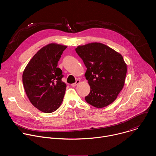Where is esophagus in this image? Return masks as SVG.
I'll return each instance as SVG.
<instances>
[{
	"mask_svg": "<svg viewBox=\"0 0 156 156\" xmlns=\"http://www.w3.org/2000/svg\"><path fill=\"white\" fill-rule=\"evenodd\" d=\"M80 83V80H77L75 83L72 84V86H76L78 84H79Z\"/></svg>",
	"mask_w": 156,
	"mask_h": 156,
	"instance_id": "esophagus-1",
	"label": "esophagus"
}]
</instances>
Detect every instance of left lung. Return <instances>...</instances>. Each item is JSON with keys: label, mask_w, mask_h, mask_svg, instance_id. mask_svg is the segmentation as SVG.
Here are the masks:
<instances>
[{"label": "left lung", "mask_w": 156, "mask_h": 156, "mask_svg": "<svg viewBox=\"0 0 156 156\" xmlns=\"http://www.w3.org/2000/svg\"><path fill=\"white\" fill-rule=\"evenodd\" d=\"M75 51L87 68L84 76L91 90L86 101L97 108L112 103L125 84L127 66L122 55L99 42L79 46Z\"/></svg>", "instance_id": "1"}]
</instances>
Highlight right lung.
<instances>
[{"label": "right lung", "instance_id": "obj_1", "mask_svg": "<svg viewBox=\"0 0 156 156\" xmlns=\"http://www.w3.org/2000/svg\"><path fill=\"white\" fill-rule=\"evenodd\" d=\"M67 46L55 43L42 48L30 60L23 73V84L31 103L44 113H52L60 106L66 85L57 67Z\"/></svg>", "mask_w": 156, "mask_h": 156}]
</instances>
